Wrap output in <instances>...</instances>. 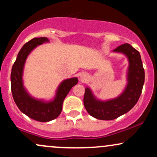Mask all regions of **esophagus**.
<instances>
[{"label":"esophagus","instance_id":"34e87169","mask_svg":"<svg viewBox=\"0 0 157 157\" xmlns=\"http://www.w3.org/2000/svg\"><path fill=\"white\" fill-rule=\"evenodd\" d=\"M82 79H83V77H82Z\"/></svg>","mask_w":157,"mask_h":157}]
</instances>
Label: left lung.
Returning <instances> with one entry per match:
<instances>
[{
    "label": "left lung",
    "instance_id": "1",
    "mask_svg": "<svg viewBox=\"0 0 157 157\" xmlns=\"http://www.w3.org/2000/svg\"><path fill=\"white\" fill-rule=\"evenodd\" d=\"M113 52L124 54L128 59V84L120 96L107 101L97 100L91 89L86 88L84 106L91 116L98 120H112L128 112L137 102L145 82V71L137 50L130 44H125L115 48Z\"/></svg>",
    "mask_w": 157,
    "mask_h": 157
}]
</instances>
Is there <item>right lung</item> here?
Returning <instances> with one entry per match:
<instances>
[{
    "label": "right lung",
    "mask_w": 157,
    "mask_h": 157,
    "mask_svg": "<svg viewBox=\"0 0 157 157\" xmlns=\"http://www.w3.org/2000/svg\"><path fill=\"white\" fill-rule=\"evenodd\" d=\"M48 42L46 37H35L20 50L11 72V89L14 101L18 109L29 117L39 122H48L57 118L62 111L63 102L78 80L77 77L63 81L57 88L54 100L44 102L30 96L23 84V71L25 62L29 53L39 45Z\"/></svg>",
    "instance_id": "right-lung-1"
}]
</instances>
